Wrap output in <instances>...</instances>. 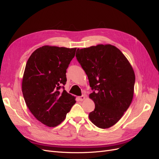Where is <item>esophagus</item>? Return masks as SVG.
Instances as JSON below:
<instances>
[{
  "mask_svg": "<svg viewBox=\"0 0 159 159\" xmlns=\"http://www.w3.org/2000/svg\"><path fill=\"white\" fill-rule=\"evenodd\" d=\"M85 99V97L84 95H81L80 97H78V99L81 101V102H82V101H84Z\"/></svg>",
  "mask_w": 159,
  "mask_h": 159,
  "instance_id": "1",
  "label": "esophagus"
}]
</instances>
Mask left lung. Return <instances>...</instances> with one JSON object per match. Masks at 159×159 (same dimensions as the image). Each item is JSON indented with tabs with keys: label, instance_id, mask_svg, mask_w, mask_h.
I'll use <instances>...</instances> for the list:
<instances>
[{
	"label": "left lung",
	"instance_id": "8db88e82",
	"mask_svg": "<svg viewBox=\"0 0 159 159\" xmlns=\"http://www.w3.org/2000/svg\"><path fill=\"white\" fill-rule=\"evenodd\" d=\"M75 57L87 74L95 109L89 118L95 126L107 129L117 123L131 103L135 75L126 57L107 44L78 49Z\"/></svg>",
	"mask_w": 159,
	"mask_h": 159
}]
</instances>
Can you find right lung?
Masks as SVG:
<instances>
[{
    "label": "right lung",
    "instance_id": "add662e5",
    "mask_svg": "<svg viewBox=\"0 0 159 159\" xmlns=\"http://www.w3.org/2000/svg\"><path fill=\"white\" fill-rule=\"evenodd\" d=\"M75 51V48L44 46L27 61L22 84L24 99L34 116L48 127L60 125L76 102L63 86Z\"/></svg>",
    "mask_w": 159,
    "mask_h": 159
}]
</instances>
